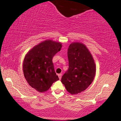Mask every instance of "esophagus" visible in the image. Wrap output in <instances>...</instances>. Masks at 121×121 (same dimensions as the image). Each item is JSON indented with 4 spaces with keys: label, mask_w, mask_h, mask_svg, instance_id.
Instances as JSON below:
<instances>
[{
    "label": "esophagus",
    "mask_w": 121,
    "mask_h": 121,
    "mask_svg": "<svg viewBox=\"0 0 121 121\" xmlns=\"http://www.w3.org/2000/svg\"><path fill=\"white\" fill-rule=\"evenodd\" d=\"M58 76H59V78L60 80V79L61 78L62 74H61V73H60V74H58Z\"/></svg>",
    "instance_id": "1"
}]
</instances>
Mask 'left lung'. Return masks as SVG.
<instances>
[{"mask_svg": "<svg viewBox=\"0 0 121 121\" xmlns=\"http://www.w3.org/2000/svg\"><path fill=\"white\" fill-rule=\"evenodd\" d=\"M69 68L62 76L61 82L72 94L80 93L93 81L95 65L91 53L80 43L70 44L68 49Z\"/></svg>", "mask_w": 121, "mask_h": 121, "instance_id": "8db88e82", "label": "left lung"}]
</instances>
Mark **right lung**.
I'll list each match as a JSON object with an SVG mask.
<instances>
[{
    "mask_svg": "<svg viewBox=\"0 0 121 121\" xmlns=\"http://www.w3.org/2000/svg\"><path fill=\"white\" fill-rule=\"evenodd\" d=\"M61 47V43L45 40L26 55L23 67L24 77L30 86L37 91H48L53 83L59 80L52 59Z\"/></svg>",
    "mask_w": 121,
    "mask_h": 121,
    "instance_id": "1",
    "label": "right lung"
}]
</instances>
